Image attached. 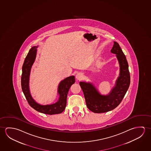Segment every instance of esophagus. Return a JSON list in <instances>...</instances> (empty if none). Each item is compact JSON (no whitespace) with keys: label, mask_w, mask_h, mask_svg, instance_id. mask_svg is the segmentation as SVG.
Wrapping results in <instances>:
<instances>
[{"label":"esophagus","mask_w":151,"mask_h":151,"mask_svg":"<svg viewBox=\"0 0 151 151\" xmlns=\"http://www.w3.org/2000/svg\"><path fill=\"white\" fill-rule=\"evenodd\" d=\"M76 78L78 80H81L83 78V74L81 73H78L76 74Z\"/></svg>","instance_id":"1"}]
</instances>
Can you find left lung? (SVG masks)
I'll return each mask as SVG.
<instances>
[{"label":"left lung","instance_id":"obj_1","mask_svg":"<svg viewBox=\"0 0 151 151\" xmlns=\"http://www.w3.org/2000/svg\"><path fill=\"white\" fill-rule=\"evenodd\" d=\"M111 51L116 55L120 64V72L116 86L110 93L108 96H102L92 84L83 82L79 83L83 92L87 107L96 113L106 112L116 108L121 102L130 84L129 65L119 43L114 42Z\"/></svg>","mask_w":151,"mask_h":151}]
</instances>
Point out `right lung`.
Here are the masks:
<instances>
[{"label": "right lung", "mask_w": 151, "mask_h": 151, "mask_svg": "<svg viewBox=\"0 0 151 151\" xmlns=\"http://www.w3.org/2000/svg\"><path fill=\"white\" fill-rule=\"evenodd\" d=\"M36 47H32L24 59L22 68V90L29 105L35 110L49 115L60 114L65 110L67 104L68 93L70 86L75 82V78L74 76H71L61 81L58 86V93L60 95V98L57 102L51 105H40L36 103L32 98L29 89V75L31 66L36 58Z\"/></svg>", "instance_id": "1"}]
</instances>
